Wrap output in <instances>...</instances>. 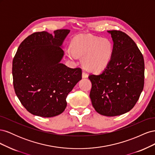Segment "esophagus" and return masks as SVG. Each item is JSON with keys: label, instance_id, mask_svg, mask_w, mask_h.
Returning a JSON list of instances; mask_svg holds the SVG:
<instances>
[{"label": "esophagus", "instance_id": "obj_1", "mask_svg": "<svg viewBox=\"0 0 155 155\" xmlns=\"http://www.w3.org/2000/svg\"><path fill=\"white\" fill-rule=\"evenodd\" d=\"M88 75L87 74V73H86L85 72H83V73H82V77L83 78H88Z\"/></svg>", "mask_w": 155, "mask_h": 155}]
</instances>
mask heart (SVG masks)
<instances>
[{
	"mask_svg": "<svg viewBox=\"0 0 155 155\" xmlns=\"http://www.w3.org/2000/svg\"><path fill=\"white\" fill-rule=\"evenodd\" d=\"M72 46L66 51L68 57L76 59L83 57V64L89 71L98 72L106 68L110 63L114 51L111 41L107 38L83 35L74 37Z\"/></svg>",
	"mask_w": 155,
	"mask_h": 155,
	"instance_id": "1",
	"label": "heart"
}]
</instances>
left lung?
Segmentation results:
<instances>
[{
	"instance_id": "1",
	"label": "left lung",
	"mask_w": 155,
	"mask_h": 155,
	"mask_svg": "<svg viewBox=\"0 0 155 155\" xmlns=\"http://www.w3.org/2000/svg\"><path fill=\"white\" fill-rule=\"evenodd\" d=\"M108 32L113 41V55L101 74L88 76L92 83L90 97L98 113L116 116L130 110L138 101L144 85V59L125 33Z\"/></svg>"
}]
</instances>
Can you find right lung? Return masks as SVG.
<instances>
[{
	"label": "right lung",
	"mask_w": 155,
	"mask_h": 155,
	"mask_svg": "<svg viewBox=\"0 0 155 155\" xmlns=\"http://www.w3.org/2000/svg\"><path fill=\"white\" fill-rule=\"evenodd\" d=\"M69 32H35L18 46L13 59V87L32 114L50 118L61 114L68 93L82 78L80 68H70L60 63L64 55L61 46Z\"/></svg>",
	"instance_id": "obj_1"
}]
</instances>
